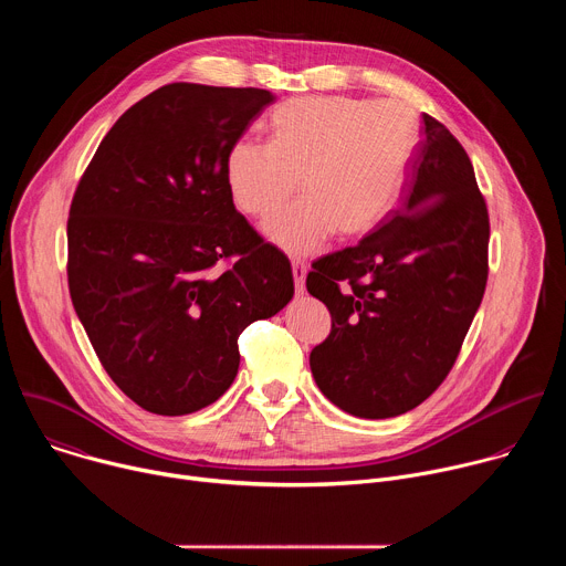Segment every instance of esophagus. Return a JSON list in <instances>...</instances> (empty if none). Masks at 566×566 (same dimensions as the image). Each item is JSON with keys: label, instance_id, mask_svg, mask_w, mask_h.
<instances>
[{"label": "esophagus", "instance_id": "esophagus-1", "mask_svg": "<svg viewBox=\"0 0 566 566\" xmlns=\"http://www.w3.org/2000/svg\"><path fill=\"white\" fill-rule=\"evenodd\" d=\"M293 269V280H295V293H304V277H306V264L304 262H291Z\"/></svg>", "mask_w": 566, "mask_h": 566}]
</instances>
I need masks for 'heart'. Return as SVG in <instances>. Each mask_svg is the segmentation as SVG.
I'll list each match as a JSON object with an SVG mask.
<instances>
[{
	"instance_id": "b5f03b06",
	"label": "heart",
	"mask_w": 566,
	"mask_h": 566,
	"mask_svg": "<svg viewBox=\"0 0 566 566\" xmlns=\"http://www.w3.org/2000/svg\"><path fill=\"white\" fill-rule=\"evenodd\" d=\"M269 143L237 140L226 184L237 210L269 219L302 186L304 197L277 214L266 234L291 255L369 234L391 212L417 140V114L400 101L304 96L269 118Z\"/></svg>"
}]
</instances>
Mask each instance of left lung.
<instances>
[{"instance_id": "left-lung-1", "label": "left lung", "mask_w": 566, "mask_h": 566, "mask_svg": "<svg viewBox=\"0 0 566 566\" xmlns=\"http://www.w3.org/2000/svg\"><path fill=\"white\" fill-rule=\"evenodd\" d=\"M489 239L465 149L423 114L400 208L306 275L332 313L329 336L308 356L319 391L360 419L421 406L450 374L486 291Z\"/></svg>"}]
</instances>
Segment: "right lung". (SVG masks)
Instances as JSON below:
<instances>
[{"label": "right lung", "mask_w": 566, "mask_h": 566, "mask_svg": "<svg viewBox=\"0 0 566 566\" xmlns=\"http://www.w3.org/2000/svg\"><path fill=\"white\" fill-rule=\"evenodd\" d=\"M271 103L253 87H160L116 120L71 199L73 308L109 378L151 415L214 402L241 332L293 297L289 260L226 184L228 149Z\"/></svg>", "instance_id": "obj_1"}]
</instances>
